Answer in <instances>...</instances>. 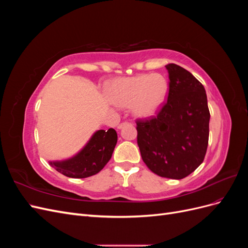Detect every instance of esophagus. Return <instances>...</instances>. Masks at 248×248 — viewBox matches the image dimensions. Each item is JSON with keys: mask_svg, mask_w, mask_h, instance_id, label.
<instances>
[{"mask_svg": "<svg viewBox=\"0 0 248 248\" xmlns=\"http://www.w3.org/2000/svg\"><path fill=\"white\" fill-rule=\"evenodd\" d=\"M126 125H130V123H128V122H124V123H121L120 125H118V129H122L124 126H126Z\"/></svg>", "mask_w": 248, "mask_h": 248, "instance_id": "1", "label": "esophagus"}]
</instances>
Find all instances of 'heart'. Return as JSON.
Masks as SVG:
<instances>
[{
  "mask_svg": "<svg viewBox=\"0 0 248 248\" xmlns=\"http://www.w3.org/2000/svg\"><path fill=\"white\" fill-rule=\"evenodd\" d=\"M169 91L170 85L166 77L158 73H145L114 80L108 87L107 95L115 106H131L134 116L150 118L158 114L163 108Z\"/></svg>",
  "mask_w": 248,
  "mask_h": 248,
  "instance_id": "1",
  "label": "heart"
}]
</instances>
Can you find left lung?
<instances>
[{
	"label": "left lung",
	"instance_id": "obj_1",
	"mask_svg": "<svg viewBox=\"0 0 248 248\" xmlns=\"http://www.w3.org/2000/svg\"><path fill=\"white\" fill-rule=\"evenodd\" d=\"M166 68L168 101L156 118L138 121V145L154 174L180 180L205 158L210 112L204 86L181 66L168 64Z\"/></svg>",
	"mask_w": 248,
	"mask_h": 248
}]
</instances>
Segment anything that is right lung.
<instances>
[{
    "instance_id": "1",
    "label": "right lung",
    "mask_w": 248,
    "mask_h": 248,
    "mask_svg": "<svg viewBox=\"0 0 248 248\" xmlns=\"http://www.w3.org/2000/svg\"><path fill=\"white\" fill-rule=\"evenodd\" d=\"M118 136L115 129L96 130L79 151L63 160H49V164L62 175L82 179L99 172L111 158Z\"/></svg>"
}]
</instances>
